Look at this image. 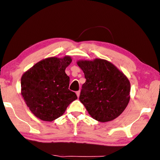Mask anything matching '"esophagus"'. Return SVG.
<instances>
[{"mask_svg": "<svg viewBox=\"0 0 160 160\" xmlns=\"http://www.w3.org/2000/svg\"><path fill=\"white\" fill-rule=\"evenodd\" d=\"M75 93H76L78 97H79V96H80V90H79V91H77L76 92H75Z\"/></svg>", "mask_w": 160, "mask_h": 160, "instance_id": "34e87169", "label": "esophagus"}]
</instances>
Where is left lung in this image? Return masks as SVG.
<instances>
[{
    "label": "left lung",
    "mask_w": 160,
    "mask_h": 160,
    "mask_svg": "<svg viewBox=\"0 0 160 160\" xmlns=\"http://www.w3.org/2000/svg\"><path fill=\"white\" fill-rule=\"evenodd\" d=\"M78 65L86 79L79 99L90 115L100 122L117 118L130 100L131 85L128 78L106 60L79 61Z\"/></svg>",
    "instance_id": "8db88e82"
}]
</instances>
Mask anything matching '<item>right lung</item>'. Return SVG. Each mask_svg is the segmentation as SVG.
Instances as JSON below:
<instances>
[{
  "instance_id": "right-lung-1",
  "label": "right lung",
  "mask_w": 160,
  "mask_h": 160,
  "mask_svg": "<svg viewBox=\"0 0 160 160\" xmlns=\"http://www.w3.org/2000/svg\"><path fill=\"white\" fill-rule=\"evenodd\" d=\"M71 61L70 56L46 58L22 76V95L31 112L41 120L52 121L60 117L78 99L68 89L70 78L65 72Z\"/></svg>"
}]
</instances>
